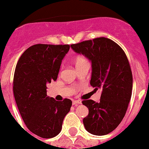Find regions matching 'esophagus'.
Masks as SVG:
<instances>
[{
  "label": "esophagus",
  "instance_id": "1",
  "mask_svg": "<svg viewBox=\"0 0 149 149\" xmlns=\"http://www.w3.org/2000/svg\"><path fill=\"white\" fill-rule=\"evenodd\" d=\"M80 104H82V101L80 100H72V105H74V106H77V105Z\"/></svg>",
  "mask_w": 149,
  "mask_h": 149
}]
</instances>
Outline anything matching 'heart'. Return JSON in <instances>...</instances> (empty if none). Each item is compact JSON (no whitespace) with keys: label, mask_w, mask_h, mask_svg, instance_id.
Segmentation results:
<instances>
[{"label":"heart","mask_w":149,"mask_h":149,"mask_svg":"<svg viewBox=\"0 0 149 149\" xmlns=\"http://www.w3.org/2000/svg\"><path fill=\"white\" fill-rule=\"evenodd\" d=\"M85 61L86 60L84 58V57H82V56H78V57H77V58H76V60H75V63H76V65H77V64H79V63H84Z\"/></svg>","instance_id":"heart-1"}]
</instances>
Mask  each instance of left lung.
Masks as SVG:
<instances>
[{
    "mask_svg": "<svg viewBox=\"0 0 149 149\" xmlns=\"http://www.w3.org/2000/svg\"><path fill=\"white\" fill-rule=\"evenodd\" d=\"M76 52L91 61V85L101 90L100 101L83 100L89 109L84 127L91 134L105 135L121 122L132 97L133 78L124 50L113 41L100 37L71 45Z\"/></svg>",
    "mask_w": 149,
    "mask_h": 149,
    "instance_id": "1",
    "label": "left lung"
}]
</instances>
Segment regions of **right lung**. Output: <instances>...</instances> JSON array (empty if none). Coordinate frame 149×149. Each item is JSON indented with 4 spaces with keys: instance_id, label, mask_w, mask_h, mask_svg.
Here are the masks:
<instances>
[{
    "instance_id": "right-lung-1",
    "label": "right lung",
    "mask_w": 149,
    "mask_h": 149,
    "mask_svg": "<svg viewBox=\"0 0 149 149\" xmlns=\"http://www.w3.org/2000/svg\"><path fill=\"white\" fill-rule=\"evenodd\" d=\"M70 45L37 44L20 57L15 68L13 91L20 114L27 127L43 139L60 133L72 101H56L47 96V85L56 81Z\"/></svg>"
}]
</instances>
